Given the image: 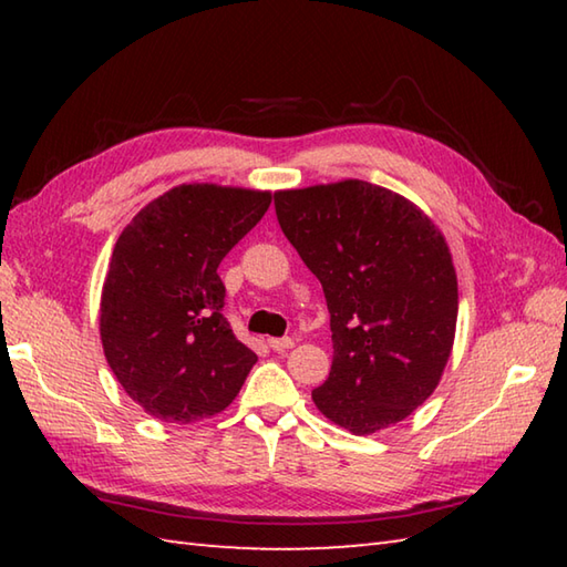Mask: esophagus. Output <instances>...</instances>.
I'll use <instances>...</instances> for the list:
<instances>
[{
    "instance_id": "obj_1",
    "label": "esophagus",
    "mask_w": 567,
    "mask_h": 567,
    "mask_svg": "<svg viewBox=\"0 0 567 567\" xmlns=\"http://www.w3.org/2000/svg\"><path fill=\"white\" fill-rule=\"evenodd\" d=\"M268 343H270L272 351H277V353H282V351H290V348L295 346V341H292V339H270Z\"/></svg>"
}]
</instances>
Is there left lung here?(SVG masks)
<instances>
[{
	"label": "left lung",
	"instance_id": "8db88e82",
	"mask_svg": "<svg viewBox=\"0 0 567 567\" xmlns=\"http://www.w3.org/2000/svg\"><path fill=\"white\" fill-rule=\"evenodd\" d=\"M275 212L331 315V372L311 400L355 436L404 421L439 388L455 341L457 277L441 228L365 179L280 189Z\"/></svg>",
	"mask_w": 567,
	"mask_h": 567
}]
</instances>
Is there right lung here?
Segmentation results:
<instances>
[{"instance_id": "obj_1", "label": "right lung", "mask_w": 567, "mask_h": 567, "mask_svg": "<svg viewBox=\"0 0 567 567\" xmlns=\"http://www.w3.org/2000/svg\"><path fill=\"white\" fill-rule=\"evenodd\" d=\"M270 202L268 189L177 185L116 238L100 339L118 384L153 419L192 424L224 412L256 365L221 315L216 268Z\"/></svg>"}]
</instances>
